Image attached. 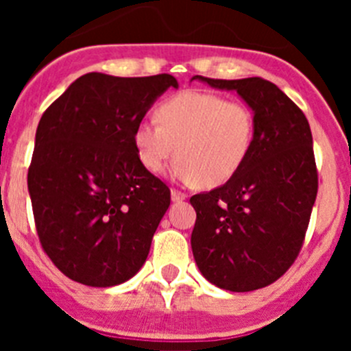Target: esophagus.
I'll return each instance as SVG.
<instances>
[{
  "label": "esophagus",
  "mask_w": 351,
  "mask_h": 351,
  "mask_svg": "<svg viewBox=\"0 0 351 351\" xmlns=\"http://www.w3.org/2000/svg\"><path fill=\"white\" fill-rule=\"evenodd\" d=\"M170 197H172V202H182L186 198V193H182L179 190H172L170 191Z\"/></svg>",
  "instance_id": "esophagus-1"
}]
</instances>
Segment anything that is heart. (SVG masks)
<instances>
[{
	"label": "heart",
	"mask_w": 351,
	"mask_h": 351,
	"mask_svg": "<svg viewBox=\"0 0 351 351\" xmlns=\"http://www.w3.org/2000/svg\"><path fill=\"white\" fill-rule=\"evenodd\" d=\"M156 117L133 132L138 160L151 173H161L178 156L176 178L216 188L243 169L255 147V110L216 93H178L161 101Z\"/></svg>",
	"instance_id": "obj_1"
}]
</instances>
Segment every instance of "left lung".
<instances>
[{
    "label": "left lung",
    "instance_id": "obj_1",
    "mask_svg": "<svg viewBox=\"0 0 351 351\" xmlns=\"http://www.w3.org/2000/svg\"><path fill=\"white\" fill-rule=\"evenodd\" d=\"M237 91L256 114V141L230 181L193 195L195 262L207 281L230 291L269 287L299 256L318 193L313 137L304 112L276 84L195 75Z\"/></svg>",
    "mask_w": 351,
    "mask_h": 351
}]
</instances>
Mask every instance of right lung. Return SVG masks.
Segmentation results:
<instances>
[{"instance_id":"obj_1","label":"right lung","mask_w":351,"mask_h":351,"mask_svg":"<svg viewBox=\"0 0 351 351\" xmlns=\"http://www.w3.org/2000/svg\"><path fill=\"white\" fill-rule=\"evenodd\" d=\"M169 88H178L169 73L91 71L40 119L27 170L36 234L52 263L77 283H125L147 258L170 190L141 163L133 132Z\"/></svg>"}]
</instances>
